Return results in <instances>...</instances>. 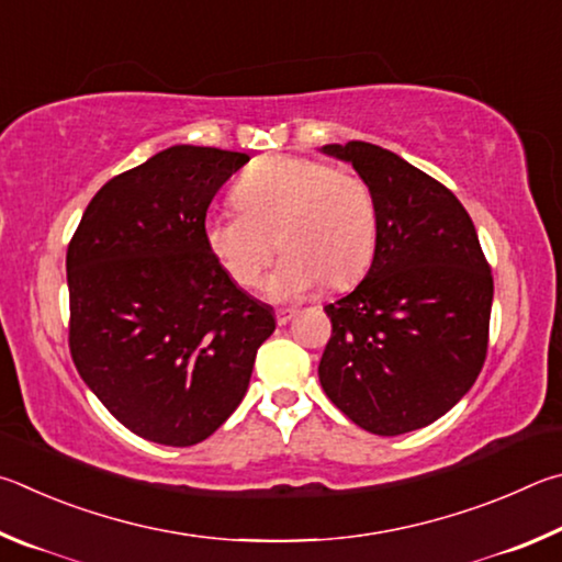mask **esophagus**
<instances>
[{"mask_svg":"<svg viewBox=\"0 0 562 562\" xmlns=\"http://www.w3.org/2000/svg\"><path fill=\"white\" fill-rule=\"evenodd\" d=\"M296 316V311L293 308H283V311H279L276 313V323H279V326H286V323Z\"/></svg>","mask_w":562,"mask_h":562,"instance_id":"obj_1","label":"esophagus"}]
</instances>
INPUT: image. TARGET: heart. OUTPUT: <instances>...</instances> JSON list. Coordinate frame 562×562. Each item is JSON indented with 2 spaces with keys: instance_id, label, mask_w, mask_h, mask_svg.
I'll return each instance as SVG.
<instances>
[{
  "instance_id": "1",
  "label": "heart",
  "mask_w": 562,
  "mask_h": 562,
  "mask_svg": "<svg viewBox=\"0 0 562 562\" xmlns=\"http://www.w3.org/2000/svg\"><path fill=\"white\" fill-rule=\"evenodd\" d=\"M239 210H212L202 222L206 249L241 289H259L283 249L269 293L293 301L328 281L342 289L358 281L378 244V202L356 172L318 157L269 155L234 187Z\"/></svg>"
}]
</instances>
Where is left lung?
I'll use <instances>...</instances> for the list:
<instances>
[{
    "label": "left lung",
    "mask_w": 562,
    "mask_h": 562,
    "mask_svg": "<svg viewBox=\"0 0 562 562\" xmlns=\"http://www.w3.org/2000/svg\"><path fill=\"white\" fill-rule=\"evenodd\" d=\"M378 202V244L358 289L328 303L318 378L358 427L397 437L431 425L474 385L488 350L494 276L454 192L372 143L326 145Z\"/></svg>",
    "instance_id": "1"
}]
</instances>
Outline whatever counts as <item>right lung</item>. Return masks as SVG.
I'll list each match as a JSON object with an SVG mask.
<instances>
[{
	"label": "right lung",
	"instance_id": "obj_1",
	"mask_svg": "<svg viewBox=\"0 0 562 562\" xmlns=\"http://www.w3.org/2000/svg\"><path fill=\"white\" fill-rule=\"evenodd\" d=\"M249 155L175 145L115 175L66 251L68 348L105 409L133 435L192 447L249 387L273 313L206 249L202 222Z\"/></svg>",
	"mask_w": 562,
	"mask_h": 562
}]
</instances>
